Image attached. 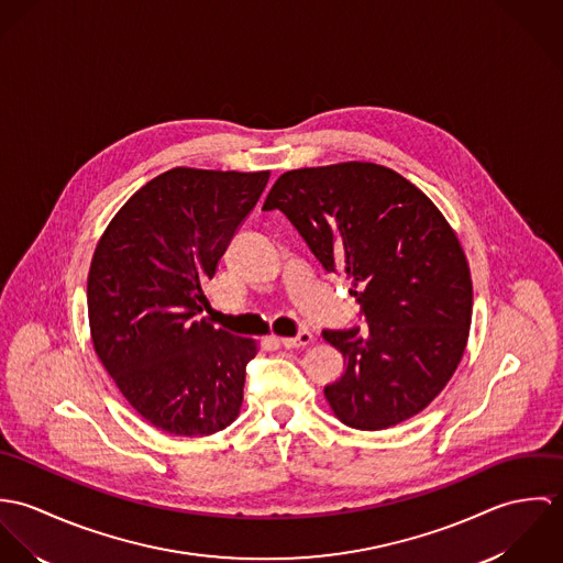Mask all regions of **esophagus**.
Segmentation results:
<instances>
[{
	"label": "esophagus",
	"instance_id": "34e87169",
	"mask_svg": "<svg viewBox=\"0 0 563 563\" xmlns=\"http://www.w3.org/2000/svg\"><path fill=\"white\" fill-rule=\"evenodd\" d=\"M314 335L310 331H299L295 338H279V344L284 349H301V346H308L312 344Z\"/></svg>",
	"mask_w": 563,
	"mask_h": 563
}]
</instances>
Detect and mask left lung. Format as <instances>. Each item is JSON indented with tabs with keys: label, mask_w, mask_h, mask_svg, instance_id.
I'll return each mask as SVG.
<instances>
[{
	"label": "left lung",
	"mask_w": 563,
	"mask_h": 563,
	"mask_svg": "<svg viewBox=\"0 0 563 563\" xmlns=\"http://www.w3.org/2000/svg\"><path fill=\"white\" fill-rule=\"evenodd\" d=\"M279 210L322 268L344 273L366 329H324L344 373L324 386L349 427L379 431L422 411L453 377L473 319L464 249L433 201L393 168L342 162L284 173Z\"/></svg>",
	"instance_id": "obj_1"
}]
</instances>
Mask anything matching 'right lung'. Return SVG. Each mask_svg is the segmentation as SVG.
I'll return each mask as SVG.
<instances>
[{
	"mask_svg": "<svg viewBox=\"0 0 563 563\" xmlns=\"http://www.w3.org/2000/svg\"><path fill=\"white\" fill-rule=\"evenodd\" d=\"M268 170L177 166L134 192L97 242L88 322L128 402L173 435H210L241 411L253 340L199 319L212 279Z\"/></svg>",
	"mask_w": 563,
	"mask_h": 563,
	"instance_id": "add662e5",
	"label": "right lung"
}]
</instances>
